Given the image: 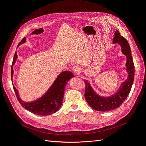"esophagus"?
I'll use <instances>...</instances> for the list:
<instances>
[{"mask_svg":"<svg viewBox=\"0 0 146 146\" xmlns=\"http://www.w3.org/2000/svg\"><path fill=\"white\" fill-rule=\"evenodd\" d=\"M72 71L75 74H78L80 72L81 68L78 66H74L72 68Z\"/></svg>","mask_w":146,"mask_h":146,"instance_id":"obj_1","label":"esophagus"}]
</instances>
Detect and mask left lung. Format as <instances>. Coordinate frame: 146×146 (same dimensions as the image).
I'll return each instance as SVG.
<instances>
[{"label": "left lung", "instance_id": "1", "mask_svg": "<svg viewBox=\"0 0 146 146\" xmlns=\"http://www.w3.org/2000/svg\"><path fill=\"white\" fill-rule=\"evenodd\" d=\"M113 43L119 44L121 47L123 54L126 56L125 66L128 77L125 81L121 83L116 93L109 97H102L98 95L92 89L89 82L84 80L86 85L85 98L87 103L91 107L99 111H111L120 107L129 94L134 80L135 66L129 42L124 37L121 36L119 31L116 30L114 33Z\"/></svg>", "mask_w": 146, "mask_h": 146}]
</instances>
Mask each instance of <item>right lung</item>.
Here are the masks:
<instances>
[{"label":"right lung","instance_id":"obj_1","mask_svg":"<svg viewBox=\"0 0 146 146\" xmlns=\"http://www.w3.org/2000/svg\"><path fill=\"white\" fill-rule=\"evenodd\" d=\"M25 41V38H24L17 47L24 43ZM17 58V55L16 51L11 65V80H13V75L14 73L13 66L15 63ZM74 77V74L70 71L61 72L46 93L41 98L32 102H25L21 100L19 98L18 91L14 86H13L17 100L25 109L33 114L41 116H47L56 113L60 109L63 103L65 86L68 82Z\"/></svg>","mask_w":146,"mask_h":146}]
</instances>
